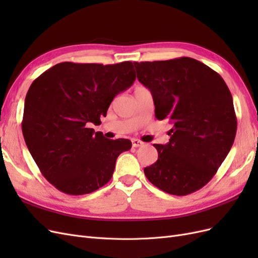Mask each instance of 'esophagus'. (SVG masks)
Returning <instances> with one entry per match:
<instances>
[{
	"mask_svg": "<svg viewBox=\"0 0 258 258\" xmlns=\"http://www.w3.org/2000/svg\"><path fill=\"white\" fill-rule=\"evenodd\" d=\"M144 143L142 141H140L138 139H134L132 140V146L134 147H140V146H143Z\"/></svg>",
	"mask_w": 258,
	"mask_h": 258,
	"instance_id": "1",
	"label": "esophagus"
}]
</instances>
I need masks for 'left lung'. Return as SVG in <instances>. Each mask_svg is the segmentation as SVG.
<instances>
[{"label":"left lung","instance_id":"obj_1","mask_svg":"<svg viewBox=\"0 0 258 258\" xmlns=\"http://www.w3.org/2000/svg\"><path fill=\"white\" fill-rule=\"evenodd\" d=\"M134 64L139 82L152 92L156 118L173 124L168 144H154L158 159L144 169L146 177L176 196L200 189L235 141L237 118L227 85L212 69L188 57Z\"/></svg>","mask_w":258,"mask_h":258}]
</instances>
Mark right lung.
I'll use <instances>...</instances> for the list:
<instances>
[{
	"instance_id": "add662e5",
	"label": "right lung",
	"mask_w": 258,
	"mask_h": 258,
	"mask_svg": "<svg viewBox=\"0 0 258 258\" xmlns=\"http://www.w3.org/2000/svg\"><path fill=\"white\" fill-rule=\"evenodd\" d=\"M136 81L130 61L116 64L61 62L30 86L22 134L47 181L68 195L90 194L110 181L129 140L95 132L113 99Z\"/></svg>"
}]
</instances>
